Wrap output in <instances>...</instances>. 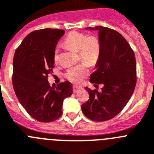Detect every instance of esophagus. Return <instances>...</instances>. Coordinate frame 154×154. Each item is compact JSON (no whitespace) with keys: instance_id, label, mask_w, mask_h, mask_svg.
<instances>
[{"instance_id":"esophagus-1","label":"esophagus","mask_w":154,"mask_h":154,"mask_svg":"<svg viewBox=\"0 0 154 154\" xmlns=\"http://www.w3.org/2000/svg\"><path fill=\"white\" fill-rule=\"evenodd\" d=\"M81 88H79V87H77V86L73 87V93H77V92H78L79 91H81Z\"/></svg>"}]
</instances>
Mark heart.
Listing matches in <instances>:
<instances>
[{
    "instance_id": "b5f03b06",
    "label": "heart",
    "mask_w": 154,
    "mask_h": 154,
    "mask_svg": "<svg viewBox=\"0 0 154 154\" xmlns=\"http://www.w3.org/2000/svg\"><path fill=\"white\" fill-rule=\"evenodd\" d=\"M65 43L74 51L78 52L81 60L86 63L69 68L65 74L69 81L75 84H80L89 73L88 64L92 66L98 61L101 52L99 41L95 37H87L82 33L73 32L66 36ZM58 49H56L54 53L55 61L58 60Z\"/></svg>"
}]
</instances>
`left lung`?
Segmentation results:
<instances>
[{
	"mask_svg": "<svg viewBox=\"0 0 154 154\" xmlns=\"http://www.w3.org/2000/svg\"><path fill=\"white\" fill-rule=\"evenodd\" d=\"M86 29L98 31L101 52L90 82L95 88L98 85L103 88L99 92L86 87L90 97L81 109L93 121H107L117 116L133 95L136 84V58L129 44L116 31L103 26Z\"/></svg>",
	"mask_w": 154,
	"mask_h": 154,
	"instance_id": "left-lung-1",
	"label": "left lung"
}]
</instances>
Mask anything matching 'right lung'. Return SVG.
Listing matches in <instances>:
<instances>
[{
	"mask_svg": "<svg viewBox=\"0 0 154 154\" xmlns=\"http://www.w3.org/2000/svg\"><path fill=\"white\" fill-rule=\"evenodd\" d=\"M64 30L44 29L29 33L16 49L12 83L21 105L33 119L50 122L62 116L64 98L73 94L69 81L50 86L54 53Z\"/></svg>",
	"mask_w": 154,
	"mask_h": 154,
	"instance_id": "right-lung-1",
	"label": "right lung"
}]
</instances>
